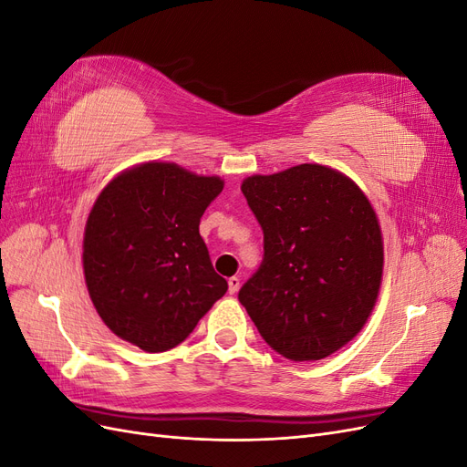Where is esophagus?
<instances>
[{
  "label": "esophagus",
  "mask_w": 467,
  "mask_h": 467,
  "mask_svg": "<svg viewBox=\"0 0 467 467\" xmlns=\"http://www.w3.org/2000/svg\"><path fill=\"white\" fill-rule=\"evenodd\" d=\"M239 285H242V280H239L237 276H232V278L228 280V290H230V294H235V292L239 290Z\"/></svg>",
  "instance_id": "1"
}]
</instances>
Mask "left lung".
Listing matches in <instances>:
<instances>
[{"instance_id": "8db88e82", "label": "left lung", "mask_w": 467, "mask_h": 467, "mask_svg": "<svg viewBox=\"0 0 467 467\" xmlns=\"http://www.w3.org/2000/svg\"><path fill=\"white\" fill-rule=\"evenodd\" d=\"M242 192L265 253L239 302L285 358L333 355L378 298L384 245L372 204L348 177L317 163L247 177Z\"/></svg>"}]
</instances>
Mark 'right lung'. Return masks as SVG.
Wrapping results in <instances>:
<instances>
[{"label": "right lung", "mask_w": 467, "mask_h": 467, "mask_svg": "<svg viewBox=\"0 0 467 467\" xmlns=\"http://www.w3.org/2000/svg\"><path fill=\"white\" fill-rule=\"evenodd\" d=\"M223 189L175 163H144L112 179L93 204L83 273L107 327L146 352L177 347L228 290L199 234Z\"/></svg>", "instance_id": "right-lung-1"}]
</instances>
